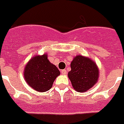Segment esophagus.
<instances>
[{"label":"esophagus","mask_w":124,"mask_h":124,"mask_svg":"<svg viewBox=\"0 0 124 124\" xmlns=\"http://www.w3.org/2000/svg\"><path fill=\"white\" fill-rule=\"evenodd\" d=\"M61 73L63 75H66L67 74V71L65 69H63L61 70Z\"/></svg>","instance_id":"34e87169"}]
</instances>
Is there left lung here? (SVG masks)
<instances>
[{
    "label": "left lung",
    "instance_id": "left-lung-1",
    "mask_svg": "<svg viewBox=\"0 0 124 124\" xmlns=\"http://www.w3.org/2000/svg\"><path fill=\"white\" fill-rule=\"evenodd\" d=\"M68 78L75 90L87 92L98 81L100 71L96 63L89 57L76 55L71 63Z\"/></svg>",
    "mask_w": 124,
    "mask_h": 124
}]
</instances>
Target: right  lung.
Masks as SVG:
<instances>
[{"mask_svg": "<svg viewBox=\"0 0 124 124\" xmlns=\"http://www.w3.org/2000/svg\"><path fill=\"white\" fill-rule=\"evenodd\" d=\"M47 55V53L35 55L24 67L23 75L25 81L37 92L49 90L55 79L60 75L59 70L50 62Z\"/></svg>", "mask_w": 124, "mask_h": 124, "instance_id": "obj_1", "label": "right lung"}]
</instances>
